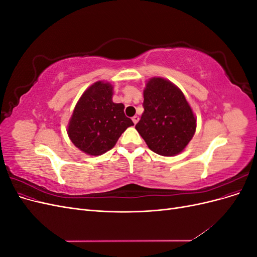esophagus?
Listing matches in <instances>:
<instances>
[{
    "instance_id": "1",
    "label": "esophagus",
    "mask_w": 257,
    "mask_h": 257,
    "mask_svg": "<svg viewBox=\"0 0 257 257\" xmlns=\"http://www.w3.org/2000/svg\"><path fill=\"white\" fill-rule=\"evenodd\" d=\"M132 120H133L134 124H136V123L139 121V116H138V115H134L133 118H132Z\"/></svg>"
}]
</instances>
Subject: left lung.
Listing matches in <instances>:
<instances>
[{
    "label": "left lung",
    "instance_id": "left-lung-1",
    "mask_svg": "<svg viewBox=\"0 0 257 257\" xmlns=\"http://www.w3.org/2000/svg\"><path fill=\"white\" fill-rule=\"evenodd\" d=\"M144 113L135 128L149 149L163 157L180 153L196 130L189 103L174 83L152 78L144 91Z\"/></svg>",
    "mask_w": 257,
    "mask_h": 257
}]
</instances>
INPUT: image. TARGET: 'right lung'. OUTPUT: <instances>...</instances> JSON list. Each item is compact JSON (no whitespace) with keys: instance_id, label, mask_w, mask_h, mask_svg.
<instances>
[{"instance_id":"add662e5","label":"right lung","mask_w":257,"mask_h":257,"mask_svg":"<svg viewBox=\"0 0 257 257\" xmlns=\"http://www.w3.org/2000/svg\"><path fill=\"white\" fill-rule=\"evenodd\" d=\"M133 121L124 114V105L112 102V85L97 81L77 103L67 133L72 143L89 155L112 149Z\"/></svg>"}]
</instances>
